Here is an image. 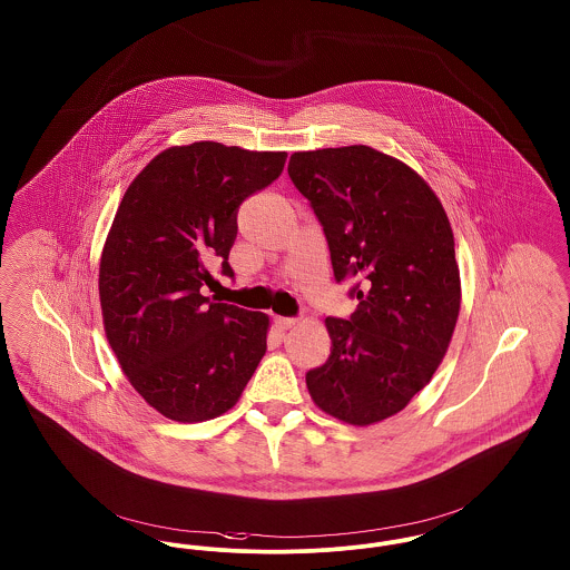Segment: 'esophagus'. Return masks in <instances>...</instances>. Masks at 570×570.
<instances>
[{
    "label": "esophagus",
    "instance_id": "esophagus-1",
    "mask_svg": "<svg viewBox=\"0 0 570 570\" xmlns=\"http://www.w3.org/2000/svg\"><path fill=\"white\" fill-rule=\"evenodd\" d=\"M298 322H301L298 317H281V315L274 317V324H276L278 331H289V328H294Z\"/></svg>",
    "mask_w": 570,
    "mask_h": 570
}]
</instances>
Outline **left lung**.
Masks as SVG:
<instances>
[{
    "mask_svg": "<svg viewBox=\"0 0 570 570\" xmlns=\"http://www.w3.org/2000/svg\"><path fill=\"white\" fill-rule=\"evenodd\" d=\"M287 173L308 198L335 278H356L350 320L326 317L331 356L306 374L313 402L350 425L393 417L441 365L460 313L454 233L432 188L365 145L298 151Z\"/></svg>",
    "mask_w": 570,
    "mask_h": 570,
    "instance_id": "8db88e82",
    "label": "left lung"
}]
</instances>
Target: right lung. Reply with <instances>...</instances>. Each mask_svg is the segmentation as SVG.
<instances>
[{
    "mask_svg": "<svg viewBox=\"0 0 570 570\" xmlns=\"http://www.w3.org/2000/svg\"><path fill=\"white\" fill-rule=\"evenodd\" d=\"M285 151L191 142L155 155L129 184L99 264L106 337L159 415L194 423L235 406L267 347L269 317L203 296L233 276L237 207L269 186Z\"/></svg>",
    "mask_w": 570,
    "mask_h": 570,
    "instance_id": "1",
    "label": "right lung"
}]
</instances>
